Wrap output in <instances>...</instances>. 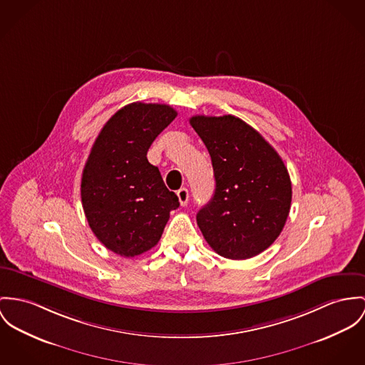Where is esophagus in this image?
Listing matches in <instances>:
<instances>
[{
  "label": "esophagus",
  "instance_id": "esophagus-1",
  "mask_svg": "<svg viewBox=\"0 0 365 365\" xmlns=\"http://www.w3.org/2000/svg\"><path fill=\"white\" fill-rule=\"evenodd\" d=\"M176 195H178L179 202H180V205H182V207L187 205V202H189V190H187L186 187L179 189V190L176 192Z\"/></svg>",
  "mask_w": 365,
  "mask_h": 365
}]
</instances>
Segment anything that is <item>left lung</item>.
<instances>
[{
  "label": "left lung",
  "mask_w": 365,
  "mask_h": 365,
  "mask_svg": "<svg viewBox=\"0 0 365 365\" xmlns=\"http://www.w3.org/2000/svg\"><path fill=\"white\" fill-rule=\"evenodd\" d=\"M214 169L215 192L197 225L225 258L247 259L268 249L286 224L292 182L279 154L255 129L233 115L190 118Z\"/></svg>",
  "instance_id": "1"
}]
</instances>
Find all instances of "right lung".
<instances>
[{
    "mask_svg": "<svg viewBox=\"0 0 365 365\" xmlns=\"http://www.w3.org/2000/svg\"><path fill=\"white\" fill-rule=\"evenodd\" d=\"M167 104L132 103L104 125L84 165L81 196L88 226L111 252L153 249L179 200L147 160L155 138L176 118Z\"/></svg>",
    "mask_w": 365,
    "mask_h": 365,
    "instance_id": "right-lung-1",
    "label": "right lung"
}]
</instances>
